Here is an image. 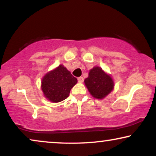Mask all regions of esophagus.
<instances>
[{"label":"esophagus","instance_id":"34e87169","mask_svg":"<svg viewBox=\"0 0 156 156\" xmlns=\"http://www.w3.org/2000/svg\"><path fill=\"white\" fill-rule=\"evenodd\" d=\"M83 81H84V78L82 77V76H80V77H78V82L82 83L83 82Z\"/></svg>","mask_w":156,"mask_h":156}]
</instances>
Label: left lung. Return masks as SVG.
I'll return each mask as SVG.
<instances>
[{
	"instance_id": "obj_1",
	"label": "left lung",
	"mask_w": 156,
	"mask_h": 156,
	"mask_svg": "<svg viewBox=\"0 0 156 156\" xmlns=\"http://www.w3.org/2000/svg\"><path fill=\"white\" fill-rule=\"evenodd\" d=\"M84 84L91 96L98 99L106 97L114 87L112 76L99 67H93L89 71V76L84 80Z\"/></svg>"
}]
</instances>
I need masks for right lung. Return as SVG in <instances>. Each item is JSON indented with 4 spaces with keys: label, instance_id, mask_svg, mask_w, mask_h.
I'll return each instance as SVG.
<instances>
[{
    "label": "right lung",
    "instance_id": "right-lung-1",
    "mask_svg": "<svg viewBox=\"0 0 156 156\" xmlns=\"http://www.w3.org/2000/svg\"><path fill=\"white\" fill-rule=\"evenodd\" d=\"M76 82V78L60 65L43 76L41 88L46 99L57 103L67 99Z\"/></svg>",
    "mask_w": 156,
    "mask_h": 156
}]
</instances>
